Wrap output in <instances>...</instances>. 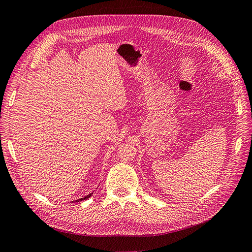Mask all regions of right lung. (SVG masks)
<instances>
[{"label": "right lung", "instance_id": "obj_1", "mask_svg": "<svg viewBox=\"0 0 252 252\" xmlns=\"http://www.w3.org/2000/svg\"><path fill=\"white\" fill-rule=\"evenodd\" d=\"M93 195V193H89L88 195H86V196H84V197H82V199H79V200H75V201H73L72 203H75V202H80V201H84V200H87V199H89V197Z\"/></svg>", "mask_w": 252, "mask_h": 252}]
</instances>
